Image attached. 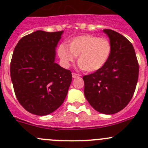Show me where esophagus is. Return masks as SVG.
Returning a JSON list of instances; mask_svg holds the SVG:
<instances>
[{
	"mask_svg": "<svg viewBox=\"0 0 148 148\" xmlns=\"http://www.w3.org/2000/svg\"><path fill=\"white\" fill-rule=\"evenodd\" d=\"M72 75H73V78H75V77H80V75L77 74V73H73Z\"/></svg>",
	"mask_w": 148,
	"mask_h": 148,
	"instance_id": "esophagus-1",
	"label": "esophagus"
}]
</instances>
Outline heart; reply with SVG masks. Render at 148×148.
<instances>
[{"label": "heart", "mask_w": 148, "mask_h": 148, "mask_svg": "<svg viewBox=\"0 0 148 148\" xmlns=\"http://www.w3.org/2000/svg\"><path fill=\"white\" fill-rule=\"evenodd\" d=\"M68 47L60 45L58 53L62 65L68 68L78 57L77 63L83 71L94 73L103 68L112 52V45L109 39L96 35L83 34L73 38L68 42Z\"/></svg>", "instance_id": "b5f03b06"}]
</instances>
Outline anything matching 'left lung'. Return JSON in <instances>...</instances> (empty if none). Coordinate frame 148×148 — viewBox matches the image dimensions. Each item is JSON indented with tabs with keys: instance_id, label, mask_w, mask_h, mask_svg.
Instances as JSON below:
<instances>
[{
	"instance_id": "obj_1",
	"label": "left lung",
	"mask_w": 148,
	"mask_h": 148,
	"mask_svg": "<svg viewBox=\"0 0 148 148\" xmlns=\"http://www.w3.org/2000/svg\"><path fill=\"white\" fill-rule=\"evenodd\" d=\"M103 32L112 43V55L102 69L83 76L84 94L95 110L113 114L131 101L138 80L139 64L127 38L112 29H103Z\"/></svg>"
}]
</instances>
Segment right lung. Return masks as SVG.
Listing matches in <instances>:
<instances>
[{"label": "right lung", "instance_id": "1", "mask_svg": "<svg viewBox=\"0 0 148 148\" xmlns=\"http://www.w3.org/2000/svg\"><path fill=\"white\" fill-rule=\"evenodd\" d=\"M62 33L36 31L23 36L14 50L10 73L14 92L20 104L33 114L55 112L68 94L71 71L55 62Z\"/></svg>", "mask_w": 148, "mask_h": 148}]
</instances>
